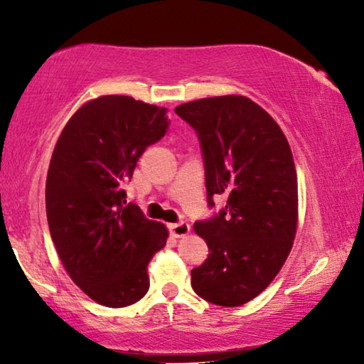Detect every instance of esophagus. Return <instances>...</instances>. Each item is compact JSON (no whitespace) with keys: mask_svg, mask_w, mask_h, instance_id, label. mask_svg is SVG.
I'll list each match as a JSON object with an SVG mask.
<instances>
[{"mask_svg":"<svg viewBox=\"0 0 364 364\" xmlns=\"http://www.w3.org/2000/svg\"><path fill=\"white\" fill-rule=\"evenodd\" d=\"M188 232H191V225H188V223H186V222L172 223V225H171V233L177 238H182V237L188 235Z\"/></svg>","mask_w":364,"mask_h":364,"instance_id":"esophagus-1","label":"esophagus"}]
</instances>
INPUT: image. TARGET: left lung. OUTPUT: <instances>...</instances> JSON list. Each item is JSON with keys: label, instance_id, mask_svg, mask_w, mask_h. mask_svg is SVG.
Masks as SVG:
<instances>
[{"label": "left lung", "instance_id": "8db88e82", "mask_svg": "<svg viewBox=\"0 0 364 364\" xmlns=\"http://www.w3.org/2000/svg\"><path fill=\"white\" fill-rule=\"evenodd\" d=\"M176 112L200 139L208 203L227 197L215 217L193 225L210 253L192 270V288L215 305H245L282 270L296 235L290 144L275 119L245 96L197 99Z\"/></svg>", "mask_w": 364, "mask_h": 364}]
</instances>
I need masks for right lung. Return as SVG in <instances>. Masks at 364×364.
<instances>
[{"mask_svg":"<svg viewBox=\"0 0 364 364\" xmlns=\"http://www.w3.org/2000/svg\"><path fill=\"white\" fill-rule=\"evenodd\" d=\"M167 126L166 107L101 96L73 114L54 147L46 178L49 232L68 275L99 305L141 300L149 262L166 247V225L126 203L124 183Z\"/></svg>","mask_w":364,"mask_h":364,"instance_id":"obj_1","label":"right lung"}]
</instances>
